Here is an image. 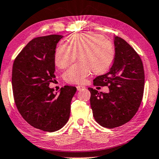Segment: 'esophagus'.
Masks as SVG:
<instances>
[{"label": "esophagus", "instance_id": "obj_1", "mask_svg": "<svg viewBox=\"0 0 159 159\" xmlns=\"http://www.w3.org/2000/svg\"><path fill=\"white\" fill-rule=\"evenodd\" d=\"M76 88H77L78 91H81L82 89H85V86H76Z\"/></svg>", "mask_w": 159, "mask_h": 159}]
</instances>
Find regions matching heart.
Masks as SVG:
<instances>
[{
  "label": "heart",
  "instance_id": "heart-1",
  "mask_svg": "<svg viewBox=\"0 0 159 159\" xmlns=\"http://www.w3.org/2000/svg\"><path fill=\"white\" fill-rule=\"evenodd\" d=\"M68 45L62 43L56 48L55 64L64 69L75 60L79 61L65 71L64 78L69 84H83L92 70L95 73L105 71L114 58L113 44L101 35L82 33L68 39Z\"/></svg>",
  "mask_w": 159,
  "mask_h": 159
}]
</instances>
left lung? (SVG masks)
I'll return each mask as SVG.
<instances>
[{
  "mask_svg": "<svg viewBox=\"0 0 159 159\" xmlns=\"http://www.w3.org/2000/svg\"><path fill=\"white\" fill-rule=\"evenodd\" d=\"M115 57L109 70L94 79L96 86H107L108 93L89 88L93 116L99 125L113 129L129 121L143 97L145 73L140 57L126 41L114 37Z\"/></svg>",
  "mask_w": 159,
  "mask_h": 159,
  "instance_id": "left-lung-1",
  "label": "left lung"
}]
</instances>
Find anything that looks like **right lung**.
I'll return each instance as SVG.
<instances>
[{
	"label": "right lung",
	"instance_id": "right-lung-1",
	"mask_svg": "<svg viewBox=\"0 0 159 159\" xmlns=\"http://www.w3.org/2000/svg\"><path fill=\"white\" fill-rule=\"evenodd\" d=\"M63 36L35 38L17 55L12 68V89L16 106L22 118L33 127L52 132L69 119L75 86H65L60 94L49 84L55 80L54 54Z\"/></svg>",
	"mask_w": 159,
	"mask_h": 159
}]
</instances>
